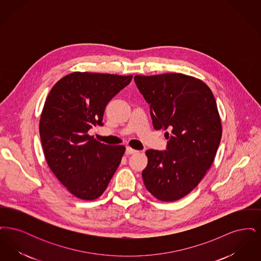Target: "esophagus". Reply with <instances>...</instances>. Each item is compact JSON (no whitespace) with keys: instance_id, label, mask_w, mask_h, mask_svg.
<instances>
[{"instance_id":"1","label":"esophagus","mask_w":261,"mask_h":261,"mask_svg":"<svg viewBox=\"0 0 261 261\" xmlns=\"http://www.w3.org/2000/svg\"><path fill=\"white\" fill-rule=\"evenodd\" d=\"M136 152H138V150L132 149V148H130V147H128V148L126 149V154H133V153H136Z\"/></svg>"}]
</instances>
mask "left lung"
Here are the masks:
<instances>
[{"instance_id": "left-lung-1", "label": "left lung", "mask_w": 261, "mask_h": 261, "mask_svg": "<svg viewBox=\"0 0 261 261\" xmlns=\"http://www.w3.org/2000/svg\"><path fill=\"white\" fill-rule=\"evenodd\" d=\"M137 87L149 105L152 125L165 133L167 150L148 149L142 176L162 201L184 198L199 185L215 159L222 136L216 100L200 79L182 73L136 75Z\"/></svg>"}]
</instances>
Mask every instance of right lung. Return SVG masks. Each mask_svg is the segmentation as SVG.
<instances>
[{
  "label": "right lung",
  "mask_w": 261,
  "mask_h": 261,
  "mask_svg": "<svg viewBox=\"0 0 261 261\" xmlns=\"http://www.w3.org/2000/svg\"><path fill=\"white\" fill-rule=\"evenodd\" d=\"M133 75L72 72L51 88L39 131L51 172L76 198L98 199L120 164L124 146L102 144L88 131L102 125L108 102Z\"/></svg>",
  "instance_id": "add662e5"
}]
</instances>
